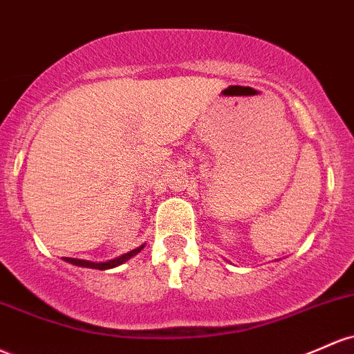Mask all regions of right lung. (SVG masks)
<instances>
[{"mask_svg":"<svg viewBox=\"0 0 354 354\" xmlns=\"http://www.w3.org/2000/svg\"><path fill=\"white\" fill-rule=\"evenodd\" d=\"M145 248V245L134 248V250L127 252V254L124 255H119V257L112 259V260H107V262H91V260H82V259H70V257H64L67 262L73 263V266H79V267H85V269H97V270H107V269H114V267L120 266V263L127 262L131 257H134V255H138L139 252Z\"/></svg>","mask_w":354,"mask_h":354,"instance_id":"add662e5","label":"right lung"}]
</instances>
